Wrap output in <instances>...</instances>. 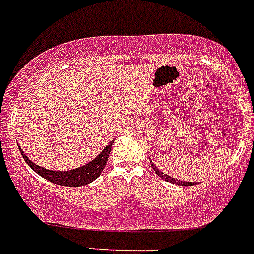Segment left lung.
Listing matches in <instances>:
<instances>
[{
    "label": "left lung",
    "instance_id": "obj_1",
    "mask_svg": "<svg viewBox=\"0 0 254 254\" xmlns=\"http://www.w3.org/2000/svg\"><path fill=\"white\" fill-rule=\"evenodd\" d=\"M150 165H152L153 170H154L155 174H157L159 177H161L163 180L168 181V182H170V183H175V185H178V186H194L195 185V183H193V182H183V181H176L175 178L168 176V175H165L164 172L159 171V169L154 165V164H153V161H150Z\"/></svg>",
    "mask_w": 254,
    "mask_h": 254
}]
</instances>
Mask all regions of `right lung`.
I'll return each mask as SVG.
<instances>
[{"mask_svg": "<svg viewBox=\"0 0 254 254\" xmlns=\"http://www.w3.org/2000/svg\"><path fill=\"white\" fill-rule=\"evenodd\" d=\"M113 141L114 140L111 141L110 144H107V147H106V148L102 150L93 161H90L89 164H86L84 166H80V168L78 169L69 170V171H52V170H47L41 168V166L38 165H35L33 161L30 160V159L24 154L21 148L19 149H20L21 155H23V158L27 163V165H29L36 174L40 175V176L50 181L52 183H55V185L79 187L93 182L94 180H96V178L100 176V174H101L102 170H104L105 165L107 164Z\"/></svg>", "mask_w": 254, "mask_h": 254, "instance_id": "right-lung-1", "label": "right lung"}]
</instances>
